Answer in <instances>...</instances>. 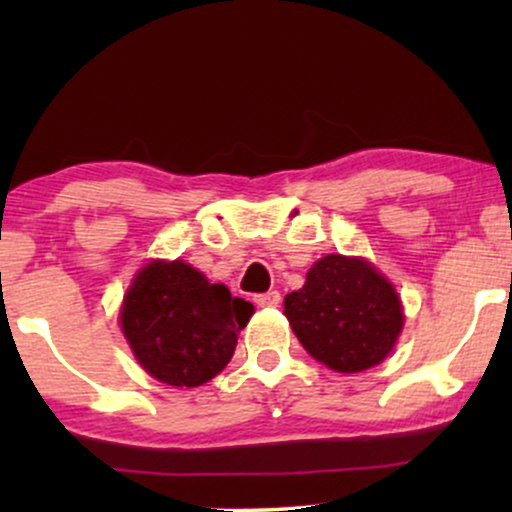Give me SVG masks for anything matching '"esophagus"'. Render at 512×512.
<instances>
[{"label": "esophagus", "instance_id": "1", "mask_svg": "<svg viewBox=\"0 0 512 512\" xmlns=\"http://www.w3.org/2000/svg\"><path fill=\"white\" fill-rule=\"evenodd\" d=\"M254 303L258 307H277L282 303V296H279L277 291H268V293H261V296H256Z\"/></svg>", "mask_w": 512, "mask_h": 512}]
</instances>
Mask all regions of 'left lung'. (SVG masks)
<instances>
[{"mask_svg":"<svg viewBox=\"0 0 512 512\" xmlns=\"http://www.w3.org/2000/svg\"><path fill=\"white\" fill-rule=\"evenodd\" d=\"M284 314L307 354L335 373H361L387 359L403 331V305L387 277L363 258L328 254Z\"/></svg>","mask_w":512,"mask_h":512,"instance_id":"8db88e82","label":"left lung"}]
</instances>
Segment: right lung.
Masks as SVG:
<instances>
[{
	"label": "right lung",
	"instance_id": "obj_1",
	"mask_svg": "<svg viewBox=\"0 0 512 512\" xmlns=\"http://www.w3.org/2000/svg\"><path fill=\"white\" fill-rule=\"evenodd\" d=\"M254 305L184 261H151L121 307L125 340L146 373L170 387H200L233 359Z\"/></svg>",
	"mask_w": 512,
	"mask_h": 512
}]
</instances>
